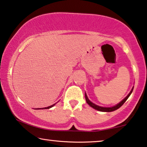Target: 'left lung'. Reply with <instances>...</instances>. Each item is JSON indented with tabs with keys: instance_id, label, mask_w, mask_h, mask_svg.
Returning <instances> with one entry per match:
<instances>
[{
	"instance_id": "left-lung-1",
	"label": "left lung",
	"mask_w": 147,
	"mask_h": 147,
	"mask_svg": "<svg viewBox=\"0 0 147 147\" xmlns=\"http://www.w3.org/2000/svg\"><path fill=\"white\" fill-rule=\"evenodd\" d=\"M133 89H134V87L132 88V89H131L130 93H128V95H127V96L125 97V98L123 99V100L121 101L120 103H118V104H116V105H114V106H112V107H101V106H99V105H97L96 104H95V103L91 102V101L89 100V98H88L87 94H86V93H85V99H86V101H87V103H88V104H89L91 107H93V109H96V110L99 111H103V112H111V111H115V110H116V109H118V108H120V107L122 106V105L124 104L125 102H126V101L127 100V99H128V97H130L131 93H132Z\"/></svg>"
}]
</instances>
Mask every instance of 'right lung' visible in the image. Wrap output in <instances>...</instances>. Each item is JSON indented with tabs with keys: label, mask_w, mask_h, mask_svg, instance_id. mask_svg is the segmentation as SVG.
Wrapping results in <instances>:
<instances>
[{
	"label": "right lung",
	"mask_w": 147,
	"mask_h": 147,
	"mask_svg": "<svg viewBox=\"0 0 147 147\" xmlns=\"http://www.w3.org/2000/svg\"><path fill=\"white\" fill-rule=\"evenodd\" d=\"M56 103H54V104L52 105H50V106L47 107H43V108H37L36 109H50V108H51V107H52L53 106H54V105H56Z\"/></svg>",
	"instance_id": "1"
}]
</instances>
